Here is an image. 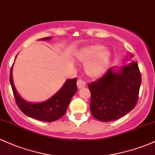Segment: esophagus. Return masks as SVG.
Masks as SVG:
<instances>
[{"instance_id":"1","label":"esophagus","mask_w":155,"mask_h":155,"mask_svg":"<svg viewBox=\"0 0 155 155\" xmlns=\"http://www.w3.org/2000/svg\"><path fill=\"white\" fill-rule=\"evenodd\" d=\"M77 86H78V88L79 89H81V88H84L85 86H86V82H85L84 80H82L81 79H79L77 81Z\"/></svg>"}]
</instances>
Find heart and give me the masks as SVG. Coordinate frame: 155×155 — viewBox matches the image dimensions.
Returning <instances> with one entry per match:
<instances>
[{
    "instance_id": "b5f03b06",
    "label": "heart",
    "mask_w": 155,
    "mask_h": 155,
    "mask_svg": "<svg viewBox=\"0 0 155 155\" xmlns=\"http://www.w3.org/2000/svg\"><path fill=\"white\" fill-rule=\"evenodd\" d=\"M111 52L102 45H92L84 49L78 58L82 63H87L86 71L90 76L101 75L107 68Z\"/></svg>"
}]
</instances>
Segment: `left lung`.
I'll list each match as a JSON object with an SVG mask.
<instances>
[{
    "label": "left lung",
    "mask_w": 155,
    "mask_h": 155,
    "mask_svg": "<svg viewBox=\"0 0 155 155\" xmlns=\"http://www.w3.org/2000/svg\"><path fill=\"white\" fill-rule=\"evenodd\" d=\"M111 68L88 85L91 92L90 111L102 122L118 120L134 108L138 102L141 75L138 63L132 62L120 71Z\"/></svg>",
    "instance_id": "left-lung-1"
}]
</instances>
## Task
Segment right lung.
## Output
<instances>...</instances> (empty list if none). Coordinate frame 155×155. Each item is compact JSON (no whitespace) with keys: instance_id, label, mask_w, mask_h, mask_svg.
<instances>
[{"instance_id":"1","label":"right lung","mask_w":155,"mask_h":155,"mask_svg":"<svg viewBox=\"0 0 155 155\" xmlns=\"http://www.w3.org/2000/svg\"><path fill=\"white\" fill-rule=\"evenodd\" d=\"M50 38V37H47L41 40H48ZM12 66L11 68L9 77L11 86L16 104L25 114L44 122H54L65 114L73 95L77 90L76 78L68 79L63 87L49 100L43 103L33 104L24 101L17 93L12 79Z\"/></svg>"}]
</instances>
